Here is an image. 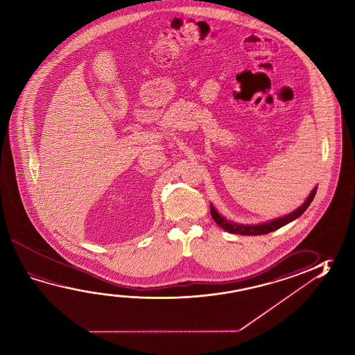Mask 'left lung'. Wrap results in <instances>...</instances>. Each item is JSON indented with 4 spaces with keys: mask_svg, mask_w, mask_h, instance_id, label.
<instances>
[{
    "mask_svg": "<svg viewBox=\"0 0 355 355\" xmlns=\"http://www.w3.org/2000/svg\"><path fill=\"white\" fill-rule=\"evenodd\" d=\"M315 192H317V187H314L313 191L308 196L306 202H304L300 208H297L295 211H292V213L286 215V216H281V218H277V219H275V220L268 221V223H265V224H259V225H244V224H235L233 221L225 220V219L215 210L214 207H213L211 204H210V213H211V216H213L215 223H216L219 227H223L224 230H227V233L239 234V235H262V234L275 232V230H277L279 227H284L286 224H288L291 221L295 220L298 216H301V215L306 211V209H307L308 205L312 203L314 196H315Z\"/></svg>",
    "mask_w": 355,
    "mask_h": 355,
    "instance_id": "obj_1",
    "label": "left lung"
}]
</instances>
